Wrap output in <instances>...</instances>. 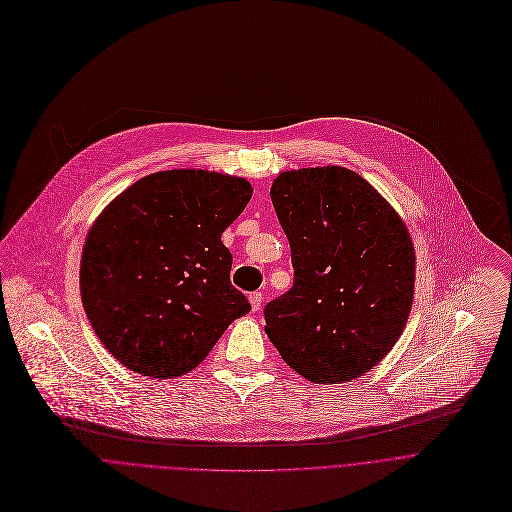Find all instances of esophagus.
Segmentation results:
<instances>
[{
	"mask_svg": "<svg viewBox=\"0 0 512 512\" xmlns=\"http://www.w3.org/2000/svg\"><path fill=\"white\" fill-rule=\"evenodd\" d=\"M248 298H250V304H252V311H260L262 300H264L262 294H260V292H252Z\"/></svg>",
	"mask_w": 512,
	"mask_h": 512,
	"instance_id": "34e87169",
	"label": "esophagus"
}]
</instances>
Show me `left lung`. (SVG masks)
<instances>
[{
    "instance_id": "1",
    "label": "left lung",
    "mask_w": 512,
    "mask_h": 512,
    "mask_svg": "<svg viewBox=\"0 0 512 512\" xmlns=\"http://www.w3.org/2000/svg\"><path fill=\"white\" fill-rule=\"evenodd\" d=\"M270 197L294 282L264 306L268 339L309 381L367 373L412 311L416 254L407 228L361 175L337 165L284 171Z\"/></svg>"
}]
</instances>
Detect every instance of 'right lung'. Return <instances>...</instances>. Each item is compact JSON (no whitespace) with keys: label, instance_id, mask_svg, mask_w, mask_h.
I'll return each instance as SVG.
<instances>
[{"label":"right lung","instance_id":"right-lung-1","mask_svg":"<svg viewBox=\"0 0 512 512\" xmlns=\"http://www.w3.org/2000/svg\"><path fill=\"white\" fill-rule=\"evenodd\" d=\"M250 197L242 177L173 169L139 179L98 216L82 250L80 296L117 361L157 379L185 375L252 309L232 286L222 244Z\"/></svg>","mask_w":512,"mask_h":512}]
</instances>
